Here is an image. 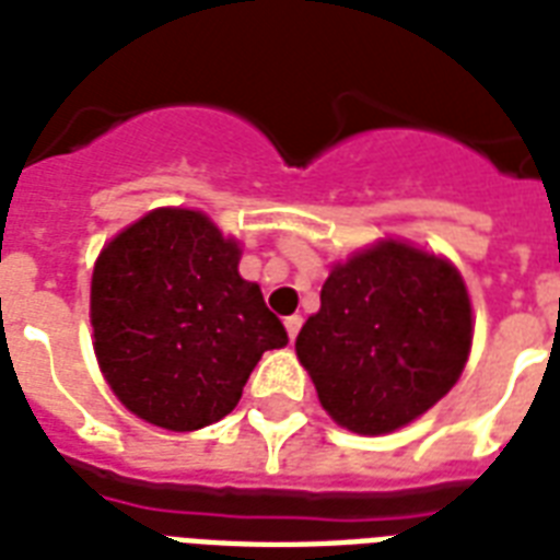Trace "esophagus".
<instances>
[{
    "instance_id": "34e87169",
    "label": "esophagus",
    "mask_w": 560,
    "mask_h": 560,
    "mask_svg": "<svg viewBox=\"0 0 560 560\" xmlns=\"http://www.w3.org/2000/svg\"><path fill=\"white\" fill-rule=\"evenodd\" d=\"M284 328H288V337H290V340H296L299 328H302V317H299V314H293V317H288V319H284Z\"/></svg>"
}]
</instances>
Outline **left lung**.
Instances as JSON below:
<instances>
[{"mask_svg":"<svg viewBox=\"0 0 560 560\" xmlns=\"http://www.w3.org/2000/svg\"><path fill=\"white\" fill-rule=\"evenodd\" d=\"M472 308L446 258L378 241L328 272L296 355L328 417L355 434H387L429 411L458 382Z\"/></svg>","mask_w":560,"mask_h":560,"instance_id":"obj_1","label":"left lung"}]
</instances>
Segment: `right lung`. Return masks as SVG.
<instances>
[{
    "label": "right lung",
    "mask_w": 560,
    "mask_h": 560,
    "mask_svg": "<svg viewBox=\"0 0 560 560\" xmlns=\"http://www.w3.org/2000/svg\"><path fill=\"white\" fill-rule=\"evenodd\" d=\"M241 246L190 208H155L100 252L91 281L102 375L140 420L196 432L241 402L267 349L288 343Z\"/></svg>",
    "instance_id": "add662e5"
}]
</instances>
